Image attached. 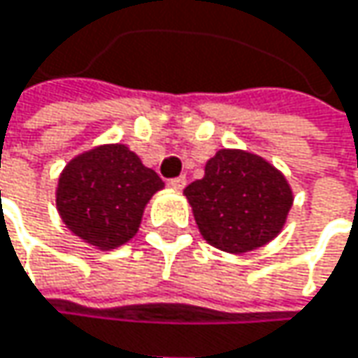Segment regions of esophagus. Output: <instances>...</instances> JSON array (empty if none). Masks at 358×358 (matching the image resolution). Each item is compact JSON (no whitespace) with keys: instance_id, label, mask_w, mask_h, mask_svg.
Segmentation results:
<instances>
[{"instance_id":"1","label":"esophagus","mask_w":358,"mask_h":358,"mask_svg":"<svg viewBox=\"0 0 358 358\" xmlns=\"http://www.w3.org/2000/svg\"><path fill=\"white\" fill-rule=\"evenodd\" d=\"M184 186H186V178H184V176L170 180V188H174V190H182Z\"/></svg>"}]
</instances>
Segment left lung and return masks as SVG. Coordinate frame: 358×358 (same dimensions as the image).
<instances>
[{"label":"left lung","instance_id":"8db88e82","mask_svg":"<svg viewBox=\"0 0 358 358\" xmlns=\"http://www.w3.org/2000/svg\"><path fill=\"white\" fill-rule=\"evenodd\" d=\"M201 236L215 249L243 255L271 243L284 228L294 192L261 155L220 149L205 176L184 188Z\"/></svg>","mask_w":358,"mask_h":358}]
</instances>
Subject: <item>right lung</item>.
Instances as JSON below:
<instances>
[{
    "mask_svg": "<svg viewBox=\"0 0 358 358\" xmlns=\"http://www.w3.org/2000/svg\"><path fill=\"white\" fill-rule=\"evenodd\" d=\"M164 186L126 145H99L66 164L57 178L55 207L74 236L111 250L136 236L147 203Z\"/></svg>",
    "mask_w": 358,
    "mask_h": 358,
    "instance_id": "right-lung-1",
    "label": "right lung"
}]
</instances>
